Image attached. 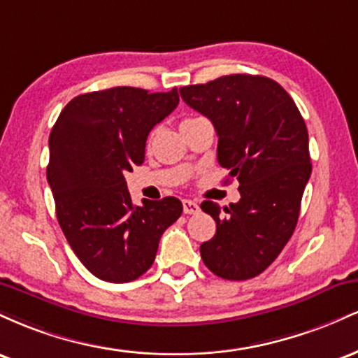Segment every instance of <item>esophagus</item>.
<instances>
[{
	"instance_id": "34e87169",
	"label": "esophagus",
	"mask_w": 358,
	"mask_h": 358,
	"mask_svg": "<svg viewBox=\"0 0 358 358\" xmlns=\"http://www.w3.org/2000/svg\"><path fill=\"white\" fill-rule=\"evenodd\" d=\"M199 210H200V207L195 200H183V212L185 213H196Z\"/></svg>"
}]
</instances>
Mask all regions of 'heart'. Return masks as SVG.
I'll return each instance as SVG.
<instances>
[{"label":"heart","instance_id":"b5f03b06","mask_svg":"<svg viewBox=\"0 0 358 358\" xmlns=\"http://www.w3.org/2000/svg\"><path fill=\"white\" fill-rule=\"evenodd\" d=\"M188 119H193V117H188ZM188 119H185V121H188Z\"/></svg>","mask_w":358,"mask_h":358}]
</instances>
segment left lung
Masks as SVG:
<instances>
[{"label": "left lung", "instance_id": "8db88e82", "mask_svg": "<svg viewBox=\"0 0 358 358\" xmlns=\"http://www.w3.org/2000/svg\"><path fill=\"white\" fill-rule=\"evenodd\" d=\"M180 96L212 121L217 159L239 182L241 200L220 207L205 200L217 232L200 245L217 276L244 281L261 274L293 236L311 175L305 119L276 80L234 73L187 85Z\"/></svg>", "mask_w": 358, "mask_h": 358}]
</instances>
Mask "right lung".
Masks as SVG:
<instances>
[{"mask_svg": "<svg viewBox=\"0 0 358 358\" xmlns=\"http://www.w3.org/2000/svg\"><path fill=\"white\" fill-rule=\"evenodd\" d=\"M178 101L176 87L96 90L73 97L52 127L47 180L57 219L76 256L102 281L143 276L163 232L182 215L175 196L134 205L124 180L145 162L150 131Z\"/></svg>", "mask_w": 358, "mask_h": 358, "instance_id": "right-lung-1", "label": "right lung"}]
</instances>
